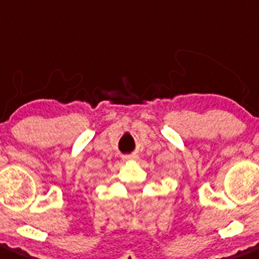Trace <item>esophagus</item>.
Instances as JSON below:
<instances>
[{
  "label": "esophagus",
  "mask_w": 259,
  "mask_h": 259,
  "mask_svg": "<svg viewBox=\"0 0 259 259\" xmlns=\"http://www.w3.org/2000/svg\"><path fill=\"white\" fill-rule=\"evenodd\" d=\"M137 153H130V154H124L123 159H136L137 158Z\"/></svg>",
  "instance_id": "obj_1"
}]
</instances>
